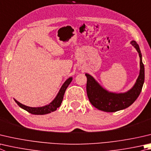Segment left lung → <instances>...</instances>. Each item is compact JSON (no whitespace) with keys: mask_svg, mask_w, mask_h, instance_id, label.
Listing matches in <instances>:
<instances>
[{"mask_svg":"<svg viewBox=\"0 0 151 151\" xmlns=\"http://www.w3.org/2000/svg\"><path fill=\"white\" fill-rule=\"evenodd\" d=\"M139 53L140 57V73L135 85L125 93H113L107 91L89 74L87 78L86 92L89 101L97 109L106 112H115L130 106L140 94L145 81V67L142 61V55L139 45L135 41L131 42Z\"/></svg>","mask_w":151,"mask_h":151,"instance_id":"obj_1","label":"left lung"}]
</instances>
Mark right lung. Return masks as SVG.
Instances as JSON below:
<instances>
[{
	"label": "right lung",
	"instance_id": "right-lung-1",
	"mask_svg": "<svg viewBox=\"0 0 151 151\" xmlns=\"http://www.w3.org/2000/svg\"><path fill=\"white\" fill-rule=\"evenodd\" d=\"M72 80H73V78L70 77L65 82L64 84H63V86H61V89H60L59 93L57 94L55 98V99L52 101L50 104H48V105H46L45 106H42V107H38V108H32V107H29V106H26L25 105H24V104L18 102V101L16 100L15 99H14V101L16 102V103L20 107V108L25 109L26 111H27L32 114L45 115V114H49L52 111H55L56 109L58 108L60 106H61L63 99L65 90H66V89L67 88L68 86L70 84Z\"/></svg>",
	"mask_w": 151,
	"mask_h": 151
}]
</instances>
